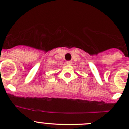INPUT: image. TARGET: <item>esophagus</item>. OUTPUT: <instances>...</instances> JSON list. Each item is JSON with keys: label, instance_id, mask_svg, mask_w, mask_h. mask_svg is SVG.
<instances>
[{"label": "esophagus", "instance_id": "34e87169", "mask_svg": "<svg viewBox=\"0 0 129 129\" xmlns=\"http://www.w3.org/2000/svg\"><path fill=\"white\" fill-rule=\"evenodd\" d=\"M66 63H67V65H71L72 64V62H71V61H67V62H66Z\"/></svg>", "mask_w": 129, "mask_h": 129}]
</instances>
